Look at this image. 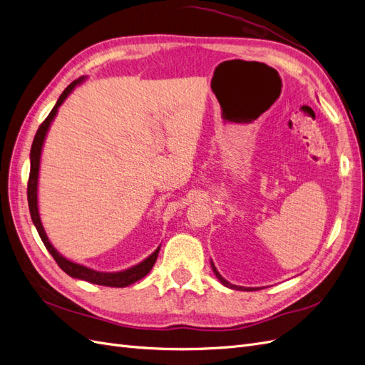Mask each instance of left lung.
I'll use <instances>...</instances> for the list:
<instances>
[{
	"label": "left lung",
	"instance_id": "obj_1",
	"mask_svg": "<svg viewBox=\"0 0 365 365\" xmlns=\"http://www.w3.org/2000/svg\"><path fill=\"white\" fill-rule=\"evenodd\" d=\"M212 268H213V271H215V274H216V277L220 280V283H222L224 286H228V288H231V289H237V291H256V289H250V288H242V286H236V284H231L230 282H227L224 277H222V275H220L219 272H217V269L215 268V264L212 263Z\"/></svg>",
	"mask_w": 365,
	"mask_h": 365
}]
</instances>
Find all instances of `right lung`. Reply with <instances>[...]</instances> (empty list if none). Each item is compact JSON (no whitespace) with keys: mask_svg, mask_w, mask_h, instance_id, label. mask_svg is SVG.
Listing matches in <instances>:
<instances>
[{"mask_svg":"<svg viewBox=\"0 0 365 365\" xmlns=\"http://www.w3.org/2000/svg\"><path fill=\"white\" fill-rule=\"evenodd\" d=\"M82 81H83V77H79V79H76L74 82H71L67 88H65L63 93L59 97L58 103L54 105V108L51 109V113L47 115V118L42 121L41 126L38 128L35 138H33V145H31V150H30V175H29V184H27L29 210H30V216H31L33 224H35L38 233H39V236L43 242V245H46V248L48 250V252L51 254L53 259L56 260V263L59 264L63 272H67L68 275H71V277H74V279L86 280L90 283L102 284V286H111V288H125V286L135 283L140 279L145 277L146 274H149V271L152 269V267L157 262L160 248L153 251L146 260H143L141 263L135 264V267H132L126 271H121V272H98V271H94V269L83 267V264H77V263H73L65 257H62L61 254L56 250H54L53 245L48 242V237L46 235V231H43L41 219H39V212H38V173H39V160H41L42 143H43V138H46V134H47L51 120L54 118V115H56V113H58V108L62 105L65 98H67V96L73 91V88L76 85H79Z\"/></svg>","mask_w":365,"mask_h":365,"instance_id":"right-lung-1","label":"right lung"}]
</instances>
